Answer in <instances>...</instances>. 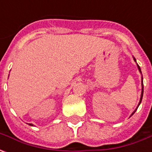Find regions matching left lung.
Masks as SVG:
<instances>
[{
  "instance_id": "left-lung-1",
  "label": "left lung",
  "mask_w": 152,
  "mask_h": 152,
  "mask_svg": "<svg viewBox=\"0 0 152 152\" xmlns=\"http://www.w3.org/2000/svg\"><path fill=\"white\" fill-rule=\"evenodd\" d=\"M134 61L136 62V60H135V58H134ZM137 67H138L139 71H140V72L141 73V71H140V66H138V64H137ZM141 79H142V82H141V86H142V89H141V96H140V102H139L138 106H137V107H136V109H135V110H134V112L132 113V114H131V115H133L134 113H135V111L137 110V108H138L139 105H140V102H141V100H142V97H143V92H144V86H143V77H141ZM131 115H130V116H131Z\"/></svg>"
}]
</instances>
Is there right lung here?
I'll list each match as a JSON object with an SVG mask.
<instances>
[{"mask_svg":"<svg viewBox=\"0 0 152 152\" xmlns=\"http://www.w3.org/2000/svg\"><path fill=\"white\" fill-rule=\"evenodd\" d=\"M29 125H31V126H33V124H29Z\"/></svg>","mask_w":152,"mask_h":152,"instance_id":"add662e5","label":"right lung"}]
</instances>
